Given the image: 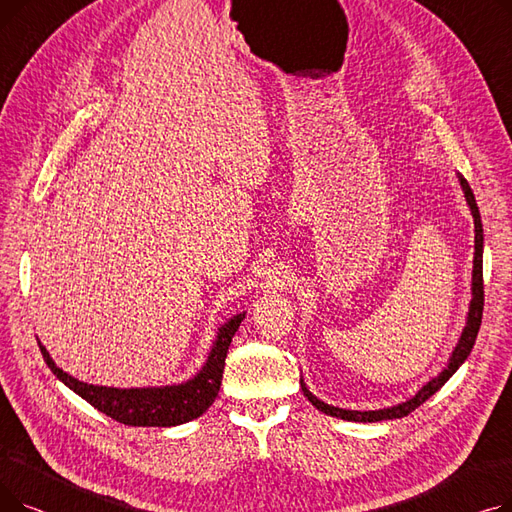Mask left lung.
I'll return each mask as SVG.
<instances>
[{
    "label": "left lung",
    "mask_w": 512,
    "mask_h": 512,
    "mask_svg": "<svg viewBox=\"0 0 512 512\" xmlns=\"http://www.w3.org/2000/svg\"><path fill=\"white\" fill-rule=\"evenodd\" d=\"M459 180H461V186H463V191H465L467 203H469L471 213H473V222H475V259H473V288H471L473 290V299H471V307H469V315H467V326H465V330L461 334L459 344H456V348L452 351L448 367L438 375V378H434L432 382H427L411 400L400 402V405L390 407V409H380V411H346V409H338V407L326 405V402H321L317 396H313L307 390V386L303 384V380H301L303 394L309 398L311 405L315 409H319L321 413L338 417V419H344V421H361V423H373V421H386V419L407 417L411 411L421 407L429 396H434L452 378V373L459 369L465 363V359L469 357L471 348L475 344V338H477V332H479V326H481V315H483V226H481L479 207L475 203V195L471 191L469 182L461 174H459Z\"/></svg>",
    "instance_id": "1"
}]
</instances>
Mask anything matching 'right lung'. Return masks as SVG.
I'll use <instances>...</instances> for the list:
<instances>
[{"label":"right lung","mask_w":512,"mask_h":512,"mask_svg":"<svg viewBox=\"0 0 512 512\" xmlns=\"http://www.w3.org/2000/svg\"><path fill=\"white\" fill-rule=\"evenodd\" d=\"M242 319H245V313H238L228 321V324L220 328L203 369L193 380H188L180 386L120 390L85 384L78 382L53 363L41 342L39 348L47 367L56 373L70 390H74L80 398H85L89 405H93L103 415L132 427H170L193 421L211 407V402L218 396L222 386L228 346Z\"/></svg>","instance_id":"obj_1"}]
</instances>
